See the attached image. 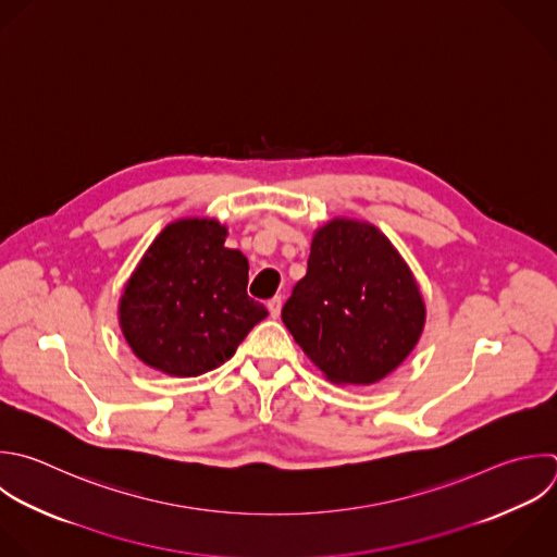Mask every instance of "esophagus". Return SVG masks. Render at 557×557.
I'll list each match as a JSON object with an SVG mask.
<instances>
[{
    "mask_svg": "<svg viewBox=\"0 0 557 557\" xmlns=\"http://www.w3.org/2000/svg\"><path fill=\"white\" fill-rule=\"evenodd\" d=\"M281 307H283V300L281 296H274L272 300H268V311H270V318H278L281 315Z\"/></svg>",
    "mask_w": 557,
    "mask_h": 557,
    "instance_id": "1",
    "label": "esophagus"
}]
</instances>
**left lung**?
<instances>
[{
  "label": "left lung",
  "mask_w": 557,
  "mask_h": 557,
  "mask_svg": "<svg viewBox=\"0 0 557 557\" xmlns=\"http://www.w3.org/2000/svg\"><path fill=\"white\" fill-rule=\"evenodd\" d=\"M305 355L337 385H372L416 348L426 307L413 272L370 222L315 228L307 274L283 307Z\"/></svg>",
  "instance_id": "1"
}]
</instances>
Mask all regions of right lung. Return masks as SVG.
<instances>
[{
  "label": "right lung",
  "instance_id": "obj_1",
  "mask_svg": "<svg viewBox=\"0 0 557 557\" xmlns=\"http://www.w3.org/2000/svg\"><path fill=\"white\" fill-rule=\"evenodd\" d=\"M213 218H181L148 246L124 285L122 333L146 366L200 376L231 359L268 309L246 292L248 259Z\"/></svg>",
  "mask_w": 557,
  "mask_h": 557
}]
</instances>
